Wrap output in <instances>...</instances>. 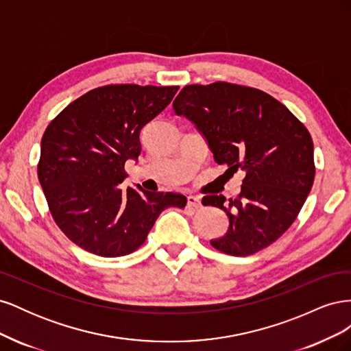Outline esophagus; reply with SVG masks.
Instances as JSON below:
<instances>
[{
  "label": "esophagus",
  "instance_id": "34e87169",
  "mask_svg": "<svg viewBox=\"0 0 351 351\" xmlns=\"http://www.w3.org/2000/svg\"><path fill=\"white\" fill-rule=\"evenodd\" d=\"M187 205L193 209H199L202 206L200 199L196 196H187Z\"/></svg>",
  "mask_w": 351,
  "mask_h": 351
}]
</instances>
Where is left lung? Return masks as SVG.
Masks as SVG:
<instances>
[{"label": "left lung", "instance_id": "1", "mask_svg": "<svg viewBox=\"0 0 351 351\" xmlns=\"http://www.w3.org/2000/svg\"><path fill=\"white\" fill-rule=\"evenodd\" d=\"M205 137L215 162L234 174L243 169L240 195L205 196L204 205L227 214L230 226L212 247L249 256L290 228L315 180L313 142L304 124L271 95L215 82L184 86L173 102Z\"/></svg>", "mask_w": 351, "mask_h": 351}]
</instances>
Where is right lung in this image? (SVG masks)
<instances>
[{"mask_svg":"<svg viewBox=\"0 0 351 351\" xmlns=\"http://www.w3.org/2000/svg\"><path fill=\"white\" fill-rule=\"evenodd\" d=\"M177 90L101 86L73 101L47 127L39 183L56 224L79 247L104 258L124 256L142 246L164 209L186 206L180 193L121 187L125 161L142 152V129Z\"/></svg>","mask_w":351,"mask_h":351,"instance_id":"1","label":"right lung"}]
</instances>
